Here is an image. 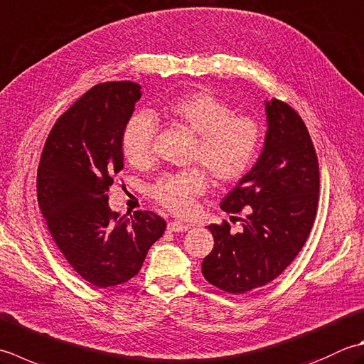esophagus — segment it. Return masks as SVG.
<instances>
[{
    "mask_svg": "<svg viewBox=\"0 0 364 364\" xmlns=\"http://www.w3.org/2000/svg\"><path fill=\"white\" fill-rule=\"evenodd\" d=\"M167 229L170 232H186V230H189V225L183 224V223H178V220H172V223H168Z\"/></svg>",
    "mask_w": 364,
    "mask_h": 364,
    "instance_id": "obj_1",
    "label": "esophagus"
}]
</instances>
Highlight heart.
I'll list each match as a JSON object with an SVG mask.
<instances>
[{
  "instance_id": "obj_1",
  "label": "heart",
  "mask_w": 364,
  "mask_h": 364,
  "mask_svg": "<svg viewBox=\"0 0 364 364\" xmlns=\"http://www.w3.org/2000/svg\"><path fill=\"white\" fill-rule=\"evenodd\" d=\"M164 115L197 135L192 161L202 164L218 183L229 184L243 178L262 146V127L249 115H237L232 107L211 92H192L175 97L162 107ZM156 121L148 113L134 115L124 126L121 148L135 167H145L154 158ZM208 175L194 167L162 175L151 194L164 208L178 216L194 211L196 198L208 189Z\"/></svg>"
}]
</instances>
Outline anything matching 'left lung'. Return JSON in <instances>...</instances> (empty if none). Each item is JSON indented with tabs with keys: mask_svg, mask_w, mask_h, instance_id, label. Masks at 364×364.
<instances>
[{
	"mask_svg": "<svg viewBox=\"0 0 364 364\" xmlns=\"http://www.w3.org/2000/svg\"><path fill=\"white\" fill-rule=\"evenodd\" d=\"M268 129L259 161L220 202L246 211L243 230L211 224L215 247L202 262L213 286L233 295L267 286L301 251L318 203V161L301 117L277 99L265 102Z\"/></svg>",
	"mask_w": 364,
	"mask_h": 364,
	"instance_id": "obj_1",
	"label": "left lung"
}]
</instances>
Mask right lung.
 Wrapping results in <instances>:
<instances>
[{
    "label": "right lung",
    "instance_id": "1",
    "mask_svg": "<svg viewBox=\"0 0 364 364\" xmlns=\"http://www.w3.org/2000/svg\"><path fill=\"white\" fill-rule=\"evenodd\" d=\"M140 85L105 82L88 90L56 119L38 168V202L48 232L74 272L99 289L140 272L166 220L153 211L131 219L110 211L109 192L123 170L124 126Z\"/></svg>",
    "mask_w": 364,
    "mask_h": 364
}]
</instances>
